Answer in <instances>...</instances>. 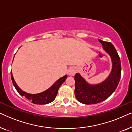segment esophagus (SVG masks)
Instances as JSON below:
<instances>
[{
	"label": "esophagus",
	"mask_w": 132,
	"mask_h": 132,
	"mask_svg": "<svg viewBox=\"0 0 132 132\" xmlns=\"http://www.w3.org/2000/svg\"><path fill=\"white\" fill-rule=\"evenodd\" d=\"M76 72V69L75 67H70L68 68V71H67V73L68 75L70 76H74L75 75Z\"/></svg>",
	"instance_id": "esophagus-1"
}]
</instances>
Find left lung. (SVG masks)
I'll use <instances>...</instances> for the list:
<instances>
[{
  "label": "left lung",
  "instance_id": "1",
  "mask_svg": "<svg viewBox=\"0 0 132 132\" xmlns=\"http://www.w3.org/2000/svg\"><path fill=\"white\" fill-rule=\"evenodd\" d=\"M98 40L111 57L112 70L105 80L96 84H89L80 73L76 74L75 94L77 100L83 104H97L105 100L115 91L120 80L121 67L116 49L111 43Z\"/></svg>",
  "mask_w": 132,
  "mask_h": 132
}]
</instances>
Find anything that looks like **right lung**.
Masks as SVG:
<instances>
[{"mask_svg": "<svg viewBox=\"0 0 132 132\" xmlns=\"http://www.w3.org/2000/svg\"><path fill=\"white\" fill-rule=\"evenodd\" d=\"M11 76L12 84L19 94L21 96H24L27 99L31 100L32 103L36 104H46L53 102L56 97L59 87L65 81L67 77V75H65L64 76L59 79L46 91L38 94H30L24 92L19 88L14 80L12 71H11Z\"/></svg>", "mask_w": 132, "mask_h": 132, "instance_id": "add662e5", "label": "right lung"}]
</instances>
